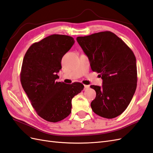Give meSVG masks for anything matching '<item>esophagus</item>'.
I'll return each instance as SVG.
<instances>
[{
  "instance_id": "esophagus-1",
  "label": "esophagus",
  "mask_w": 153,
  "mask_h": 153,
  "mask_svg": "<svg viewBox=\"0 0 153 153\" xmlns=\"http://www.w3.org/2000/svg\"><path fill=\"white\" fill-rule=\"evenodd\" d=\"M89 88V85H84V90L88 89Z\"/></svg>"
}]
</instances>
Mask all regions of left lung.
Here are the masks:
<instances>
[{
    "label": "left lung",
    "mask_w": 153,
    "mask_h": 153,
    "mask_svg": "<svg viewBox=\"0 0 153 153\" xmlns=\"http://www.w3.org/2000/svg\"><path fill=\"white\" fill-rule=\"evenodd\" d=\"M90 62L93 71L99 73L102 85H91L96 97L92 110L100 117L112 119L126 109L137 86L136 59L123 41L110 31L77 37Z\"/></svg>",
    "instance_id": "8db88e82"
}]
</instances>
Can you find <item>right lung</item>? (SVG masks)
<instances>
[{
  "instance_id": "1",
  "label": "right lung",
  "mask_w": 153,
  "mask_h": 153,
  "mask_svg": "<svg viewBox=\"0 0 153 153\" xmlns=\"http://www.w3.org/2000/svg\"><path fill=\"white\" fill-rule=\"evenodd\" d=\"M72 37L53 34L33 43L26 53L21 83L32 107L43 120L56 123L71 112V100L84 89L80 82H57L64 55L73 45Z\"/></svg>"
}]
</instances>
